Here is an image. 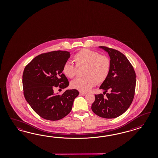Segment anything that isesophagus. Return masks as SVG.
<instances>
[{"mask_svg": "<svg viewBox=\"0 0 158 158\" xmlns=\"http://www.w3.org/2000/svg\"><path fill=\"white\" fill-rule=\"evenodd\" d=\"M80 94H81V96H86L87 94L86 93H84V92H80Z\"/></svg>", "mask_w": 158, "mask_h": 158, "instance_id": "esophagus-1", "label": "esophagus"}]
</instances>
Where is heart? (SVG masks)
Masks as SVG:
<instances>
[{"label": "heart", "instance_id": "b5f03b06", "mask_svg": "<svg viewBox=\"0 0 158 158\" xmlns=\"http://www.w3.org/2000/svg\"><path fill=\"white\" fill-rule=\"evenodd\" d=\"M73 61L77 68L85 67L82 78L71 81V86L81 92H87L97 83L105 81L110 70V59L89 49H82L73 56ZM63 73L69 78L76 75L77 67L71 62H66L62 68Z\"/></svg>", "mask_w": 158, "mask_h": 158}]
</instances>
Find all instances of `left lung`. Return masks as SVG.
I'll use <instances>...</instances> for the list:
<instances>
[{
    "mask_svg": "<svg viewBox=\"0 0 158 158\" xmlns=\"http://www.w3.org/2000/svg\"><path fill=\"white\" fill-rule=\"evenodd\" d=\"M100 48L108 53L110 57V70L100 87L104 91V94H95L91 110L101 118L112 119L122 115L132 103L136 76L133 67L123 54L108 47ZM108 91H110L109 94L106 93Z\"/></svg>",
    "mask_w": 158,
    "mask_h": 158,
    "instance_id": "left-lung-1",
    "label": "left lung"
}]
</instances>
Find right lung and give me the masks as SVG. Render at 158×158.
Listing matches in <instances>:
<instances>
[{
	"mask_svg": "<svg viewBox=\"0 0 158 158\" xmlns=\"http://www.w3.org/2000/svg\"><path fill=\"white\" fill-rule=\"evenodd\" d=\"M70 57L67 51H53L39 54L25 67L23 75L24 95L32 110L43 119H61L69 114L75 98L79 95L76 89L67 90L59 95L56 87L64 89L69 85L62 73L64 64Z\"/></svg>",
	"mask_w": 158,
	"mask_h": 158,
	"instance_id": "1",
	"label": "right lung"
}]
</instances>
